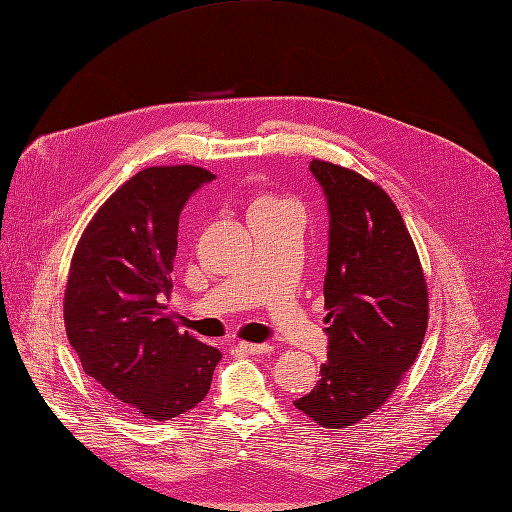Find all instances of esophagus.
Wrapping results in <instances>:
<instances>
[{"instance_id": "1", "label": "esophagus", "mask_w": 512, "mask_h": 512, "mask_svg": "<svg viewBox=\"0 0 512 512\" xmlns=\"http://www.w3.org/2000/svg\"><path fill=\"white\" fill-rule=\"evenodd\" d=\"M238 347L244 353H268V351H272V345H268V343H244V341H240Z\"/></svg>"}]
</instances>
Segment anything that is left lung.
I'll return each mask as SVG.
<instances>
[{
	"mask_svg": "<svg viewBox=\"0 0 512 512\" xmlns=\"http://www.w3.org/2000/svg\"><path fill=\"white\" fill-rule=\"evenodd\" d=\"M328 209L322 379L295 406L326 429L379 410L414 364L427 332V282L404 219L360 173L311 161Z\"/></svg>",
	"mask_w": 512,
	"mask_h": 512,
	"instance_id": "obj_1",
	"label": "left lung"
}]
</instances>
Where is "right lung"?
I'll return each mask as SVG.
<instances>
[{
  "label": "right lung",
  "instance_id": "right-lung-1",
  "mask_svg": "<svg viewBox=\"0 0 512 512\" xmlns=\"http://www.w3.org/2000/svg\"><path fill=\"white\" fill-rule=\"evenodd\" d=\"M215 175L150 167L127 180L85 228L64 293L66 337L87 376L123 408L169 420L209 393L221 353L177 330L171 293L180 213Z\"/></svg>",
  "mask_w": 512,
  "mask_h": 512
}]
</instances>
